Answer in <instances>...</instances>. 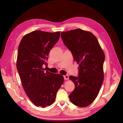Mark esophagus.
Masks as SVG:
<instances>
[{
	"label": "esophagus",
	"mask_w": 123,
	"mask_h": 123,
	"mask_svg": "<svg viewBox=\"0 0 123 123\" xmlns=\"http://www.w3.org/2000/svg\"><path fill=\"white\" fill-rule=\"evenodd\" d=\"M64 80H67L69 79V76L68 75H65L64 76Z\"/></svg>",
	"instance_id": "obj_1"
}]
</instances>
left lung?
Here are the masks:
<instances>
[{
    "instance_id": "8db88e82",
    "label": "left lung",
    "mask_w": 123,
    "mask_h": 123,
    "mask_svg": "<svg viewBox=\"0 0 123 123\" xmlns=\"http://www.w3.org/2000/svg\"><path fill=\"white\" fill-rule=\"evenodd\" d=\"M61 38L79 64V76H69L75 85L69 98L78 107L88 106L97 97L103 83L105 54L91 32L77 29L62 32Z\"/></svg>"
}]
</instances>
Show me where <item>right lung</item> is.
<instances>
[{"instance_id": "1", "label": "right lung", "mask_w": 123, "mask_h": 123, "mask_svg": "<svg viewBox=\"0 0 123 123\" xmlns=\"http://www.w3.org/2000/svg\"><path fill=\"white\" fill-rule=\"evenodd\" d=\"M60 32L34 31L22 38L18 49L17 69L23 88L31 102L42 108L50 106L64 83V77L45 71L48 55Z\"/></svg>"}]
</instances>
